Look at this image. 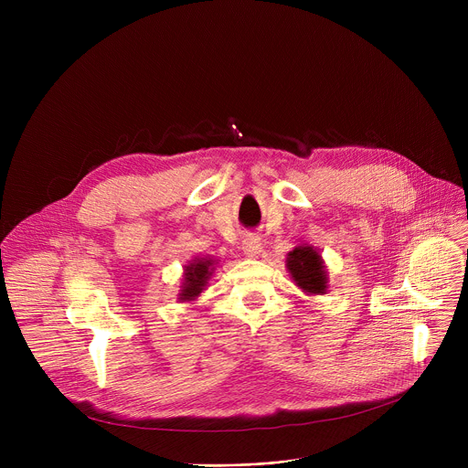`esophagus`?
Wrapping results in <instances>:
<instances>
[{"instance_id":"1","label":"esophagus","mask_w":468,"mask_h":468,"mask_svg":"<svg viewBox=\"0 0 468 468\" xmlns=\"http://www.w3.org/2000/svg\"><path fill=\"white\" fill-rule=\"evenodd\" d=\"M242 252L249 258H258L261 254V239L256 233H249L242 239Z\"/></svg>"}]
</instances>
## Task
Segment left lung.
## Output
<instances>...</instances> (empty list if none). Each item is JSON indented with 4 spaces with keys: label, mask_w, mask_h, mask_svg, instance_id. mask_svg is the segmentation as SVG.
<instances>
[{
    "label": "left lung",
    "mask_w": 468,
    "mask_h": 468,
    "mask_svg": "<svg viewBox=\"0 0 468 468\" xmlns=\"http://www.w3.org/2000/svg\"><path fill=\"white\" fill-rule=\"evenodd\" d=\"M286 267L288 273L292 275L293 282H296L303 292L316 293V296H323L328 290V275L326 267L313 247H296L286 256Z\"/></svg>",
    "instance_id": "obj_1"
}]
</instances>
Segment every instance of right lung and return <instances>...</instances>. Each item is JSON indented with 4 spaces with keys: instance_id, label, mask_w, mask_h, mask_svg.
Listing matches in <instances>:
<instances>
[{
    "instance_id": "right-lung-1",
    "label": "right lung",
    "mask_w": 468,
    "mask_h": 468,
    "mask_svg": "<svg viewBox=\"0 0 468 468\" xmlns=\"http://www.w3.org/2000/svg\"><path fill=\"white\" fill-rule=\"evenodd\" d=\"M216 263L218 261H214L210 258H195V260H191L189 265H186L182 290L178 293L180 302L197 300V296H199V293L205 290V286L208 284V279L212 277Z\"/></svg>"
}]
</instances>
